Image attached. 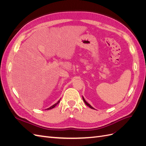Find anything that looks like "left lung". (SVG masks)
Returning a JSON list of instances; mask_svg holds the SVG:
<instances>
[{
	"mask_svg": "<svg viewBox=\"0 0 146 146\" xmlns=\"http://www.w3.org/2000/svg\"><path fill=\"white\" fill-rule=\"evenodd\" d=\"M82 98H83V101H84V102H85V104L87 105V106H88V107H89L90 108H91V109H94L93 107H92V106L90 105V104H88V102H87L85 100V99H84V98H83V96L82 97ZM95 110V109H94Z\"/></svg>",
	"mask_w": 146,
	"mask_h": 146,
	"instance_id": "left-lung-1",
	"label": "left lung"
}]
</instances>
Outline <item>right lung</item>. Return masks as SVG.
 <instances>
[{
	"label": "right lung",
	"mask_w": 146,
	"mask_h": 146,
	"mask_svg": "<svg viewBox=\"0 0 146 146\" xmlns=\"http://www.w3.org/2000/svg\"><path fill=\"white\" fill-rule=\"evenodd\" d=\"M60 102V100H59L58 102H57L56 103V104H55L54 105H53L52 106H51L50 107H49V108H47V109H46V110H50V109H52V108H54V107H55V106H56L57 105H58V104H59V102Z\"/></svg>",
	"instance_id": "obj_1"
}]
</instances>
